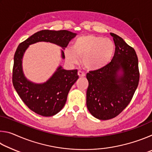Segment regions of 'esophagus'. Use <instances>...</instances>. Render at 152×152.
Returning <instances> with one entry per match:
<instances>
[{
	"mask_svg": "<svg viewBox=\"0 0 152 152\" xmlns=\"http://www.w3.org/2000/svg\"><path fill=\"white\" fill-rule=\"evenodd\" d=\"M78 75L80 76V77H84L85 76V74H84L83 72H82L80 70H78Z\"/></svg>",
	"mask_w": 152,
	"mask_h": 152,
	"instance_id": "1",
	"label": "esophagus"
}]
</instances>
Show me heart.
I'll use <instances>...</instances> for the list:
<instances>
[{
    "label": "heart",
    "instance_id": "heart-1",
    "mask_svg": "<svg viewBox=\"0 0 152 152\" xmlns=\"http://www.w3.org/2000/svg\"><path fill=\"white\" fill-rule=\"evenodd\" d=\"M115 51V43L111 39L90 34L76 39L72 49L65 51V56L67 60L72 64H76L79 58H82V64L84 68L96 70L110 63Z\"/></svg>",
    "mask_w": 152,
    "mask_h": 152
}]
</instances>
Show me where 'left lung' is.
Returning a JSON list of instances; mask_svg holds the SVG:
<instances>
[{
	"label": "left lung",
	"mask_w": 152,
	"mask_h": 152,
	"mask_svg": "<svg viewBox=\"0 0 152 152\" xmlns=\"http://www.w3.org/2000/svg\"><path fill=\"white\" fill-rule=\"evenodd\" d=\"M110 34L115 45L111 61L86 74V106L92 116L100 120L110 119L119 115L132 101L140 81L135 50L119 35Z\"/></svg>",
	"instance_id": "left-lung-1"
}]
</instances>
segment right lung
Wrapping results in <instances>:
<instances>
[{"instance_id": "obj_1", "label": "right lung", "mask_w": 152, "mask_h": 152, "mask_svg": "<svg viewBox=\"0 0 152 152\" xmlns=\"http://www.w3.org/2000/svg\"><path fill=\"white\" fill-rule=\"evenodd\" d=\"M76 33L67 30H42L34 33L20 43L14 56L12 84L23 102L29 109L44 117L57 114L66 104L71 87L78 78V70H66L58 67L56 72L43 84H35L25 78L22 59L29 45L39 42L55 43L64 49ZM61 58L64 59L61 50Z\"/></svg>"}]
</instances>
